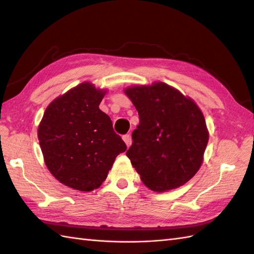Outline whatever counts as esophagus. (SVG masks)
I'll use <instances>...</instances> for the list:
<instances>
[{"label":"esophagus","mask_w":254,"mask_h":254,"mask_svg":"<svg viewBox=\"0 0 254 254\" xmlns=\"http://www.w3.org/2000/svg\"><path fill=\"white\" fill-rule=\"evenodd\" d=\"M122 138H123V141H124V143L127 144V146L128 147L131 145V136L128 135V134H126V135H123L122 136Z\"/></svg>","instance_id":"34e87169"}]
</instances>
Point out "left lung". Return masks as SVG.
Wrapping results in <instances>:
<instances>
[{
	"label": "left lung",
	"mask_w": 254,
	"mask_h": 254,
	"mask_svg": "<svg viewBox=\"0 0 254 254\" xmlns=\"http://www.w3.org/2000/svg\"><path fill=\"white\" fill-rule=\"evenodd\" d=\"M136 108L139 124L127 156L148 189L156 192L185 185L201 168L208 130L190 97L155 82L124 89Z\"/></svg>",
	"instance_id": "left-lung-1"
}]
</instances>
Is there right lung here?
<instances>
[{"instance_id": "1", "label": "right lung", "mask_w": 254, "mask_h": 254, "mask_svg": "<svg viewBox=\"0 0 254 254\" xmlns=\"http://www.w3.org/2000/svg\"><path fill=\"white\" fill-rule=\"evenodd\" d=\"M107 89L84 82L57 97L38 127L45 164L62 185L90 192L99 188L127 145L99 109Z\"/></svg>"}]
</instances>
